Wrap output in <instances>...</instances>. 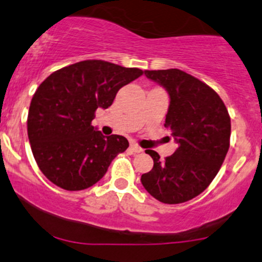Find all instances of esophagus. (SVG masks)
I'll list each match as a JSON object with an SVG mask.
<instances>
[{"label": "esophagus", "instance_id": "34e87169", "mask_svg": "<svg viewBox=\"0 0 262 262\" xmlns=\"http://www.w3.org/2000/svg\"><path fill=\"white\" fill-rule=\"evenodd\" d=\"M129 149H130L133 153H140L143 150L142 148L137 144V143H130V147H129Z\"/></svg>", "mask_w": 262, "mask_h": 262}]
</instances>
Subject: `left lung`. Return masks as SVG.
Here are the masks:
<instances>
[{"mask_svg": "<svg viewBox=\"0 0 262 262\" xmlns=\"http://www.w3.org/2000/svg\"><path fill=\"white\" fill-rule=\"evenodd\" d=\"M169 94L164 126L178 148L161 161L152 149L153 168L142 174V184L156 200L177 205L202 193L219 173L230 148L231 119L219 94L203 81L178 70H145Z\"/></svg>", "mask_w": 262, "mask_h": 262, "instance_id": "left-lung-1", "label": "left lung"}]
</instances>
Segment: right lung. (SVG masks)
<instances>
[{"instance_id": "right-lung-1", "label": "right lung", "mask_w": 262, "mask_h": 262, "mask_svg": "<svg viewBox=\"0 0 262 262\" xmlns=\"http://www.w3.org/2000/svg\"><path fill=\"white\" fill-rule=\"evenodd\" d=\"M143 75L103 60H85L56 70L32 96L27 134L38 168L66 191L100 181L113 159L129 147L123 136L104 137L92 125L98 108L106 109L118 90Z\"/></svg>"}]
</instances>
